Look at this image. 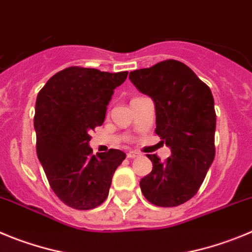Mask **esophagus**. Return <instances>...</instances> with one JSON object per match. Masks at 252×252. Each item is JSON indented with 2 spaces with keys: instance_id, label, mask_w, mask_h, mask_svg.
<instances>
[{
  "instance_id": "34e87169",
  "label": "esophagus",
  "mask_w": 252,
  "mask_h": 252,
  "mask_svg": "<svg viewBox=\"0 0 252 252\" xmlns=\"http://www.w3.org/2000/svg\"><path fill=\"white\" fill-rule=\"evenodd\" d=\"M137 157H139V153H137V152H128L126 153V158H129V159H133V158Z\"/></svg>"
}]
</instances>
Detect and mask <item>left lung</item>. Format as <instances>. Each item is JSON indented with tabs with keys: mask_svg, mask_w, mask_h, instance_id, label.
Wrapping results in <instances>:
<instances>
[{
	"mask_svg": "<svg viewBox=\"0 0 252 252\" xmlns=\"http://www.w3.org/2000/svg\"><path fill=\"white\" fill-rule=\"evenodd\" d=\"M129 79L156 105V134L171 148L164 162L153 154V169L140 180L149 202L174 207L198 192L215 158L216 112L210 88L186 64L164 60L130 71Z\"/></svg>",
	"mask_w": 252,
	"mask_h": 252,
	"instance_id": "obj_1",
	"label": "left lung"
}]
</instances>
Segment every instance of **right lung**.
Here are the masks:
<instances>
[{
    "mask_svg": "<svg viewBox=\"0 0 252 252\" xmlns=\"http://www.w3.org/2000/svg\"><path fill=\"white\" fill-rule=\"evenodd\" d=\"M128 71L106 72L71 66L56 72L36 99V152L60 201L75 210L104 202L126 153L109 149L93 154L90 133L105 119L106 105Z\"/></svg>",
    "mask_w": 252,
    "mask_h": 252,
    "instance_id": "add662e5",
    "label": "right lung"
}]
</instances>
